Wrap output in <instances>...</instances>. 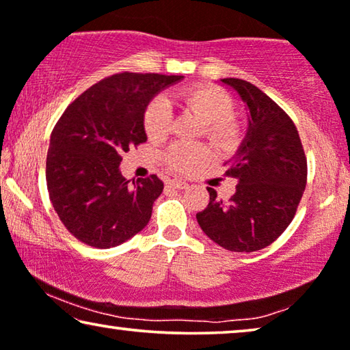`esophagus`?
<instances>
[{"mask_svg": "<svg viewBox=\"0 0 350 350\" xmlns=\"http://www.w3.org/2000/svg\"><path fill=\"white\" fill-rule=\"evenodd\" d=\"M166 185L173 187V189L179 190V189H185V187L189 185V184H187V182H184V180H180V179H171V180L166 182Z\"/></svg>", "mask_w": 350, "mask_h": 350, "instance_id": "34e87169", "label": "esophagus"}]
</instances>
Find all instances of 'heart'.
<instances>
[{"mask_svg":"<svg viewBox=\"0 0 350 350\" xmlns=\"http://www.w3.org/2000/svg\"><path fill=\"white\" fill-rule=\"evenodd\" d=\"M171 103L195 111L206 122V135L220 142H231L239 135V126L231 112L233 100L228 93L215 85H189L170 93V96H157L144 111V131L150 141H160L168 135L173 109ZM209 155L208 147L190 142H176L166 150L165 160L170 168L189 171L200 165Z\"/></svg>","mask_w":350,"mask_h":350,"instance_id":"obj_1","label":"heart"}]
</instances>
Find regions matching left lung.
Wrapping results in <instances>:
<instances>
[{"label":"left lung","mask_w":350,"mask_h":350,"mask_svg":"<svg viewBox=\"0 0 350 350\" xmlns=\"http://www.w3.org/2000/svg\"><path fill=\"white\" fill-rule=\"evenodd\" d=\"M249 109V128L226 176L238 180L228 201L208 187L209 204L196 214L201 230L231 252L267 247L295 217L308 180V161L298 130L254 83L226 77Z\"/></svg>","instance_id":"left-lung-1"}]
</instances>
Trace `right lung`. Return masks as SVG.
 Returning <instances> with one entry per match:
<instances>
[{
    "mask_svg": "<svg viewBox=\"0 0 350 350\" xmlns=\"http://www.w3.org/2000/svg\"><path fill=\"white\" fill-rule=\"evenodd\" d=\"M182 76L119 72L87 88L66 107L51 135L47 190L65 228L96 249L116 247L149 224L163 191L155 174L122 176V154L147 141L144 111Z\"/></svg>",
    "mask_w": 350,
    "mask_h": 350,
    "instance_id": "obj_1",
    "label": "right lung"
}]
</instances>
